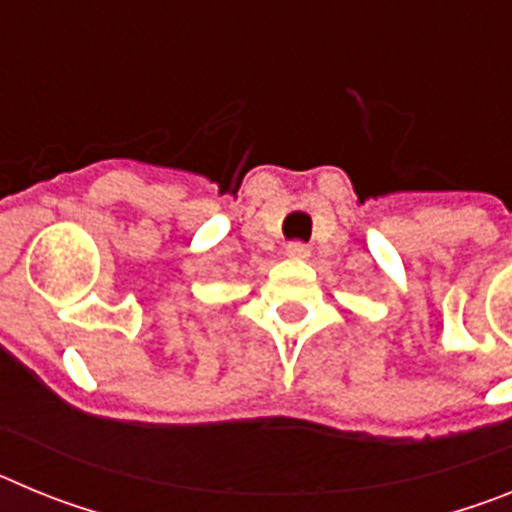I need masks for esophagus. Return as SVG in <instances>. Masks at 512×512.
I'll list each match as a JSON object with an SVG mask.
<instances>
[{
	"label": "esophagus",
	"instance_id": "1",
	"mask_svg": "<svg viewBox=\"0 0 512 512\" xmlns=\"http://www.w3.org/2000/svg\"><path fill=\"white\" fill-rule=\"evenodd\" d=\"M287 256L292 261H305L307 256H310V248H307L305 243H289V246H287Z\"/></svg>",
	"mask_w": 512,
	"mask_h": 512
}]
</instances>
